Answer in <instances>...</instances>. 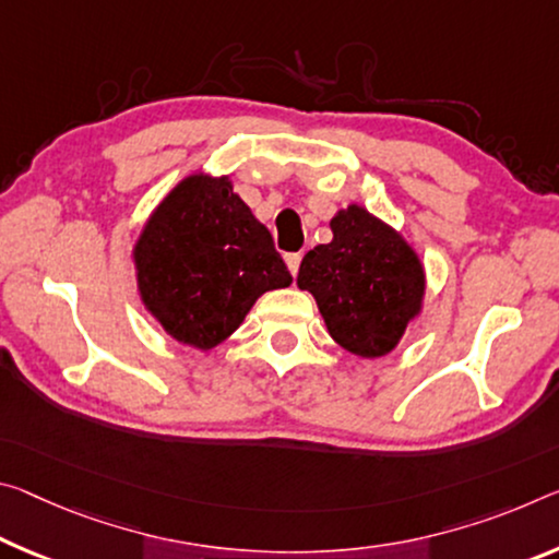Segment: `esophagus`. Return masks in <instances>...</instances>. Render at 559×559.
<instances>
[{
	"label": "esophagus",
	"instance_id": "obj_1",
	"mask_svg": "<svg viewBox=\"0 0 559 559\" xmlns=\"http://www.w3.org/2000/svg\"><path fill=\"white\" fill-rule=\"evenodd\" d=\"M286 265H288L290 276H298V269H300V253H288V255H286Z\"/></svg>",
	"mask_w": 559,
	"mask_h": 559
}]
</instances>
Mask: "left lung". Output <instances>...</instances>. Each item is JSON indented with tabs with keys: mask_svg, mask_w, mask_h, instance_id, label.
Wrapping results in <instances>:
<instances>
[{
	"mask_svg": "<svg viewBox=\"0 0 559 559\" xmlns=\"http://www.w3.org/2000/svg\"><path fill=\"white\" fill-rule=\"evenodd\" d=\"M333 241L300 261L298 288L316 298L331 338L358 358H383L423 313L425 265L413 243L360 203L331 218Z\"/></svg>",
	"mask_w": 559,
	"mask_h": 559,
	"instance_id": "8db88e82",
	"label": "left lung"
}]
</instances>
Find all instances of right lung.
<instances>
[{
	"instance_id": "1",
	"label": "right lung",
	"mask_w": 559,
	"mask_h": 559,
	"mask_svg": "<svg viewBox=\"0 0 559 559\" xmlns=\"http://www.w3.org/2000/svg\"><path fill=\"white\" fill-rule=\"evenodd\" d=\"M146 313L197 350L224 343L265 290L290 286L273 238L231 176L193 171L174 186L131 248Z\"/></svg>"
}]
</instances>
